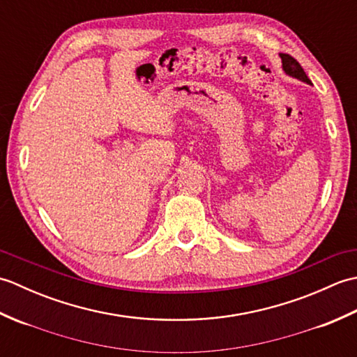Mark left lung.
I'll return each mask as SVG.
<instances>
[{"label": "left lung", "instance_id": "1", "mask_svg": "<svg viewBox=\"0 0 357 357\" xmlns=\"http://www.w3.org/2000/svg\"><path fill=\"white\" fill-rule=\"evenodd\" d=\"M279 56L282 59V69L285 70L287 75L304 81L307 84H312V81H310V78L307 77V73L304 72V69H302V66L296 61L291 55H288V53H280Z\"/></svg>", "mask_w": 357, "mask_h": 357}]
</instances>
